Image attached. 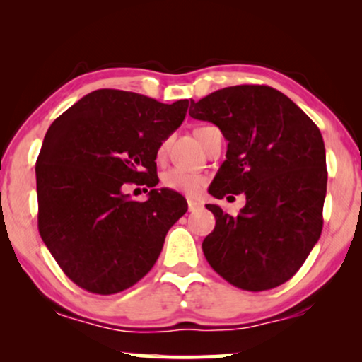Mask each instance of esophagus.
I'll return each mask as SVG.
<instances>
[{
  "label": "esophagus",
  "instance_id": "obj_1",
  "mask_svg": "<svg viewBox=\"0 0 362 362\" xmlns=\"http://www.w3.org/2000/svg\"><path fill=\"white\" fill-rule=\"evenodd\" d=\"M202 204L199 201H196V199H187V209H189L191 212L192 211H196V209H199Z\"/></svg>",
  "mask_w": 362,
  "mask_h": 362
}]
</instances>
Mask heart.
I'll list each match as a JSON object with an SVG mask.
<instances>
[{
    "instance_id": "b5f03b06",
    "label": "heart",
    "mask_w": 362,
    "mask_h": 362,
    "mask_svg": "<svg viewBox=\"0 0 362 362\" xmlns=\"http://www.w3.org/2000/svg\"><path fill=\"white\" fill-rule=\"evenodd\" d=\"M168 141H163L160 150H158V156H163L166 151ZM163 185L168 189L181 192L186 196H196L199 194L202 187L206 185V176L201 173L182 170V168H171L163 175Z\"/></svg>"
}]
</instances>
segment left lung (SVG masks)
Wrapping results in <instances>:
<instances>
[{
    "mask_svg": "<svg viewBox=\"0 0 362 362\" xmlns=\"http://www.w3.org/2000/svg\"><path fill=\"white\" fill-rule=\"evenodd\" d=\"M189 115L214 123L229 141L209 194H245L237 216L206 206L216 217L202 242L206 260L237 288L264 291L285 284L323 229L328 171L320 128L269 86L221 88L191 100Z\"/></svg>",
    "mask_w": 362,
    "mask_h": 362,
    "instance_id": "obj_1",
    "label": "left lung"
}]
</instances>
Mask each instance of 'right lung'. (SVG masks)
Here are the masks:
<instances>
[{
  "label": "right lung",
  "mask_w": 362,
  "mask_h": 362,
  "mask_svg": "<svg viewBox=\"0 0 362 362\" xmlns=\"http://www.w3.org/2000/svg\"><path fill=\"white\" fill-rule=\"evenodd\" d=\"M189 100L171 105L100 88L49 127L36 161L37 227L64 274L81 288L113 295L141 280L171 226L187 211L180 192L155 189L161 143L185 120ZM127 184L150 187L133 202Z\"/></svg>",
  "instance_id": "1"
}]
</instances>
